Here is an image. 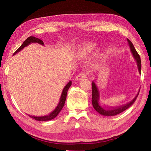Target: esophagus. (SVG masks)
Wrapping results in <instances>:
<instances>
[{"label":"esophagus","mask_w":151,"mask_h":151,"mask_svg":"<svg viewBox=\"0 0 151 151\" xmlns=\"http://www.w3.org/2000/svg\"><path fill=\"white\" fill-rule=\"evenodd\" d=\"M86 78V73H79L77 76H76V80L81 81V80H82V79H85Z\"/></svg>","instance_id":"obj_1"}]
</instances>
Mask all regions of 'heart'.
Instances as JSON below:
<instances>
[{"label": "heart", "instance_id": "b5f03b06", "mask_svg": "<svg viewBox=\"0 0 151 151\" xmlns=\"http://www.w3.org/2000/svg\"><path fill=\"white\" fill-rule=\"evenodd\" d=\"M94 48V45L93 44H87L83 46V47H82L81 48H80V49H79L77 54V57L79 58H83L86 57V56L90 54L92 51L93 50Z\"/></svg>", "mask_w": 151, "mask_h": 151}]
</instances>
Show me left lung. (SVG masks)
<instances>
[{
	"mask_svg": "<svg viewBox=\"0 0 151 151\" xmlns=\"http://www.w3.org/2000/svg\"><path fill=\"white\" fill-rule=\"evenodd\" d=\"M127 41L129 42V47L132 52V55L133 56L134 58L137 62L139 72L140 73V71H141V61H140V56L138 54L136 49H135L134 47V45H132L131 40L127 39ZM92 91H92L93 92V93H92V104H93L94 109H95L96 111L98 112L99 114H101V115L107 116L116 115V114L121 113V112H123L128 108H129L130 106H132V104H133L135 101H136L140 91L139 90V93L137 94V96H135L133 100H132L130 103L124 104V105H122L121 106L116 107V108H108V107L103 106L100 103V94H99V91L98 88H97L96 84L94 83L93 81V83H92Z\"/></svg>",
	"mask_w": 151,
	"mask_h": 151,
	"instance_id": "obj_1",
	"label": "left lung"
}]
</instances>
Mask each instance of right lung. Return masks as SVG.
<instances>
[{"label": "right lung", "mask_w": 151, "mask_h": 151, "mask_svg": "<svg viewBox=\"0 0 151 151\" xmlns=\"http://www.w3.org/2000/svg\"><path fill=\"white\" fill-rule=\"evenodd\" d=\"M31 43H39V44L41 45H44V42H43L42 40H40L35 37H29L24 40V42L22 43V45L16 50V52L14 53V55H16L17 52H19V51H20L22 49H23V48L24 47H26L27 46L31 44ZM71 85H72V82L69 81L67 85L65 86V88H64L63 90L62 94H61L60 101H59V103L58 104V105L57 106V107H56V109L54 110V111L48 114V115L42 116H35L32 115H29V116L30 117H31V118L34 119L35 120H37V121H50V120L55 119V117L58 115V113L60 112L61 110H62L64 105H65L66 99V94H67L68 90L70 86H71Z\"/></svg>", "instance_id": "right-lung-1"}]
</instances>
